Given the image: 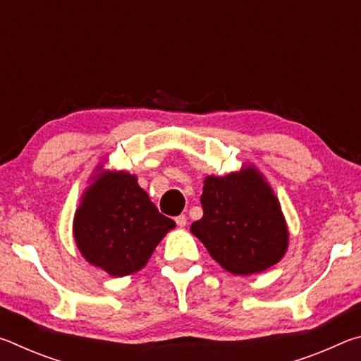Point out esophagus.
Here are the masks:
<instances>
[{
    "instance_id": "esophagus-1",
    "label": "esophagus",
    "mask_w": 361,
    "mask_h": 361,
    "mask_svg": "<svg viewBox=\"0 0 361 361\" xmlns=\"http://www.w3.org/2000/svg\"><path fill=\"white\" fill-rule=\"evenodd\" d=\"M175 223L178 224L180 228H185L186 223H188V218H186V215H180V216H176V218H175Z\"/></svg>"
}]
</instances>
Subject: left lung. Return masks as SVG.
Returning <instances> with one entry per match:
<instances>
[{"instance_id":"obj_1","label":"left lung","mask_w":361,"mask_h":361,"mask_svg":"<svg viewBox=\"0 0 361 361\" xmlns=\"http://www.w3.org/2000/svg\"><path fill=\"white\" fill-rule=\"evenodd\" d=\"M200 204L204 216L191 232L226 271L252 276L282 259L288 229L277 197L255 169L207 176Z\"/></svg>"}]
</instances>
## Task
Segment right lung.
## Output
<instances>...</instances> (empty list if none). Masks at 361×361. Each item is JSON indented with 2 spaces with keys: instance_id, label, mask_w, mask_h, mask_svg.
<instances>
[{
  "instance_id": "add662e5",
  "label": "right lung",
  "mask_w": 361,
  "mask_h": 361,
  "mask_svg": "<svg viewBox=\"0 0 361 361\" xmlns=\"http://www.w3.org/2000/svg\"><path fill=\"white\" fill-rule=\"evenodd\" d=\"M175 221L126 172L97 175L75 216V240L90 264L113 277L142 269Z\"/></svg>"
}]
</instances>
